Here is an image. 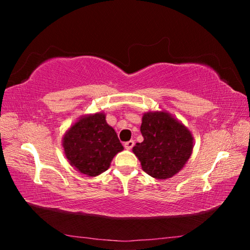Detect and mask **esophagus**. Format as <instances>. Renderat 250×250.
<instances>
[{
  "label": "esophagus",
  "mask_w": 250,
  "mask_h": 250,
  "mask_svg": "<svg viewBox=\"0 0 250 250\" xmlns=\"http://www.w3.org/2000/svg\"><path fill=\"white\" fill-rule=\"evenodd\" d=\"M134 146V141L133 140H130L128 142H125V147L126 150H131Z\"/></svg>",
  "instance_id": "1"
}]
</instances>
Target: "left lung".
Instances as JSON below:
<instances>
[{"label": "left lung", "instance_id": "obj_1", "mask_svg": "<svg viewBox=\"0 0 250 250\" xmlns=\"http://www.w3.org/2000/svg\"><path fill=\"white\" fill-rule=\"evenodd\" d=\"M143 141L133 146L142 170L156 180L179 173L191 158L194 138L188 126L164 110L143 113Z\"/></svg>", "mask_w": 250, "mask_h": 250}]
</instances>
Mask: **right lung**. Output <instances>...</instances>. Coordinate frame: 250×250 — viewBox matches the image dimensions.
Returning <instances> with one entry per match:
<instances>
[{"mask_svg":"<svg viewBox=\"0 0 250 250\" xmlns=\"http://www.w3.org/2000/svg\"><path fill=\"white\" fill-rule=\"evenodd\" d=\"M62 147L70 166L91 177L107 171L115 155L124 150L104 112L80 117L65 132Z\"/></svg>","mask_w":250,"mask_h":250,"instance_id":"add662e5","label":"right lung"}]
</instances>
